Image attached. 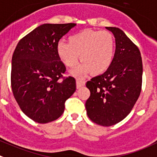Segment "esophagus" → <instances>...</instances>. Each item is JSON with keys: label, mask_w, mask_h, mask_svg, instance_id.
Masks as SVG:
<instances>
[{"label": "esophagus", "mask_w": 157, "mask_h": 157, "mask_svg": "<svg viewBox=\"0 0 157 157\" xmlns=\"http://www.w3.org/2000/svg\"><path fill=\"white\" fill-rule=\"evenodd\" d=\"M84 84H85V82L84 81H82L81 80H80V79H77V88H80V87H83V86H84Z\"/></svg>", "instance_id": "obj_1"}]
</instances>
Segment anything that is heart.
<instances>
[{"label": "heart", "instance_id": "b5f03b06", "mask_svg": "<svg viewBox=\"0 0 157 157\" xmlns=\"http://www.w3.org/2000/svg\"><path fill=\"white\" fill-rule=\"evenodd\" d=\"M57 54L63 64L73 68L80 60L83 63L71 71L75 77L91 72L94 75L105 73L111 66L115 53V40L106 30L84 29L69 36V43L59 41Z\"/></svg>", "mask_w": 157, "mask_h": 157}]
</instances>
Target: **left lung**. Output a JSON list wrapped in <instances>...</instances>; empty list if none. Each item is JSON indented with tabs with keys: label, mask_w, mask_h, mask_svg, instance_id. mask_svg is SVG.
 Listing matches in <instances>:
<instances>
[{
	"label": "left lung",
	"mask_w": 157,
	"mask_h": 157,
	"mask_svg": "<svg viewBox=\"0 0 157 157\" xmlns=\"http://www.w3.org/2000/svg\"><path fill=\"white\" fill-rule=\"evenodd\" d=\"M105 28L115 37L113 60L105 73L87 82L91 94L85 107L91 121L109 127L123 121L140 95L142 61L138 48L124 31L117 27Z\"/></svg>",
	"instance_id": "left-lung-1"
}]
</instances>
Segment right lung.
Segmentation results:
<instances>
[{
    "label": "right lung",
    "instance_id": "1",
    "mask_svg": "<svg viewBox=\"0 0 157 157\" xmlns=\"http://www.w3.org/2000/svg\"><path fill=\"white\" fill-rule=\"evenodd\" d=\"M75 23L40 25L22 38L12 59L11 84L21 110L40 124L57 120L76 91V80L63 78L66 66L57 54L59 40Z\"/></svg>",
    "mask_w": 157,
    "mask_h": 157
}]
</instances>
